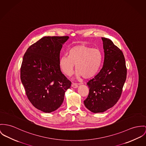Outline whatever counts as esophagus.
<instances>
[{
	"label": "esophagus",
	"mask_w": 146,
	"mask_h": 146,
	"mask_svg": "<svg viewBox=\"0 0 146 146\" xmlns=\"http://www.w3.org/2000/svg\"><path fill=\"white\" fill-rule=\"evenodd\" d=\"M72 87H73V88H78V84H77V83H73L72 84Z\"/></svg>",
	"instance_id": "obj_1"
}]
</instances>
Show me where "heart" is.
Returning <instances> with one entry per match:
<instances>
[{
  "label": "heart",
  "instance_id": "1",
  "mask_svg": "<svg viewBox=\"0 0 146 146\" xmlns=\"http://www.w3.org/2000/svg\"><path fill=\"white\" fill-rule=\"evenodd\" d=\"M103 54L97 48L80 44L70 48L68 56L63 55L59 59V66L64 74L70 76L75 65L77 77L90 79L94 77L100 70Z\"/></svg>",
  "mask_w": 146,
  "mask_h": 146
}]
</instances>
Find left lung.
<instances>
[{
    "instance_id": "8db88e82",
    "label": "left lung",
    "mask_w": 146,
    "mask_h": 146,
    "mask_svg": "<svg viewBox=\"0 0 146 146\" xmlns=\"http://www.w3.org/2000/svg\"><path fill=\"white\" fill-rule=\"evenodd\" d=\"M104 59L103 67L87 83L89 94L84 101L90 112H104L119 100L127 77V68L122 52L112 41L102 38Z\"/></svg>"
}]
</instances>
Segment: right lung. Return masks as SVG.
Masks as SVG:
<instances>
[{"instance_id": "obj_1", "label": "right lung", "mask_w": 146, "mask_h": 146, "mask_svg": "<svg viewBox=\"0 0 146 146\" xmlns=\"http://www.w3.org/2000/svg\"><path fill=\"white\" fill-rule=\"evenodd\" d=\"M69 36H44L31 45L23 59L21 79L26 94L38 110L55 111L62 104L71 82L59 66L60 52Z\"/></svg>"}]
</instances>
